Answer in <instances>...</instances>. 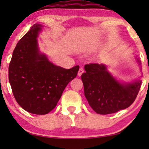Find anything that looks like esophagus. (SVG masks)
Returning a JSON list of instances; mask_svg holds the SVG:
<instances>
[{
  "label": "esophagus",
  "instance_id": "esophagus-1",
  "mask_svg": "<svg viewBox=\"0 0 149 149\" xmlns=\"http://www.w3.org/2000/svg\"><path fill=\"white\" fill-rule=\"evenodd\" d=\"M83 72H84V70H83V69L82 68H81L79 69V72H78V76H79V77H81V74H82Z\"/></svg>",
  "mask_w": 149,
  "mask_h": 149
}]
</instances>
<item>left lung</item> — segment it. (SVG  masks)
<instances>
[{"instance_id":"left-lung-1","label":"left lung","mask_w":149,"mask_h":149,"mask_svg":"<svg viewBox=\"0 0 149 149\" xmlns=\"http://www.w3.org/2000/svg\"><path fill=\"white\" fill-rule=\"evenodd\" d=\"M140 65V61L137 58ZM81 75L85 96L95 113L108 115L127 109L135 100L142 81L121 83L107 70V66L97 63L85 66Z\"/></svg>"}]
</instances>
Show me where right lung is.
I'll list each match as a JSON object with an SVG mask.
<instances>
[{"label": "right lung", "mask_w": 149, "mask_h": 149, "mask_svg": "<svg viewBox=\"0 0 149 149\" xmlns=\"http://www.w3.org/2000/svg\"><path fill=\"white\" fill-rule=\"evenodd\" d=\"M42 27L34 24L18 41L9 66V81L15 100L35 115H45L56 107L79 69V66L70 69L56 66L40 54L36 38Z\"/></svg>", "instance_id": "add662e5"}]
</instances>
